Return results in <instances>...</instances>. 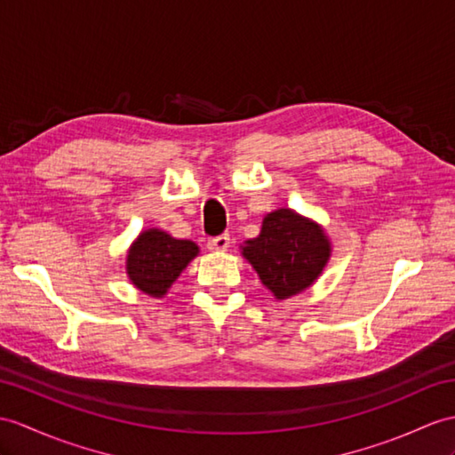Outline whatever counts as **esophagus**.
Here are the masks:
<instances>
[{
    "label": "esophagus",
    "instance_id": "1",
    "mask_svg": "<svg viewBox=\"0 0 455 455\" xmlns=\"http://www.w3.org/2000/svg\"><path fill=\"white\" fill-rule=\"evenodd\" d=\"M210 245H212L214 251H228L229 247V235L228 234H221L218 237H214L212 241H210Z\"/></svg>",
    "mask_w": 455,
    "mask_h": 455
}]
</instances>
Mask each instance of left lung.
<instances>
[{"mask_svg": "<svg viewBox=\"0 0 455 455\" xmlns=\"http://www.w3.org/2000/svg\"><path fill=\"white\" fill-rule=\"evenodd\" d=\"M241 254L275 299H290L311 287L330 260L331 245L323 226L295 210L266 214L259 237L245 241Z\"/></svg>", "mask_w": 455, "mask_h": 455, "instance_id": "8db88e82", "label": "left lung"}]
</instances>
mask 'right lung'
<instances>
[{
	"mask_svg": "<svg viewBox=\"0 0 455 455\" xmlns=\"http://www.w3.org/2000/svg\"><path fill=\"white\" fill-rule=\"evenodd\" d=\"M196 254L198 245L189 239H175L156 228L144 229L127 252V275L142 293L164 297Z\"/></svg>",
	"mask_w": 455,
	"mask_h": 455,
	"instance_id": "obj_1",
	"label": "right lung"
}]
</instances>
